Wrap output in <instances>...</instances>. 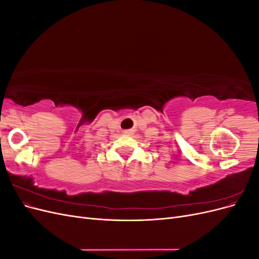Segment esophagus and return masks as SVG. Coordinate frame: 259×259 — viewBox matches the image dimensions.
Returning a JSON list of instances; mask_svg holds the SVG:
<instances>
[{"instance_id": "1", "label": "esophagus", "mask_w": 259, "mask_h": 259, "mask_svg": "<svg viewBox=\"0 0 259 259\" xmlns=\"http://www.w3.org/2000/svg\"><path fill=\"white\" fill-rule=\"evenodd\" d=\"M124 134H126V135H132V134H133V131H131V130L125 131V132H124Z\"/></svg>"}]
</instances>
